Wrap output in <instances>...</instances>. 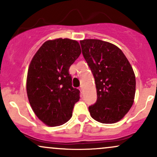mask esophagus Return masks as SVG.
Listing matches in <instances>:
<instances>
[{
	"mask_svg": "<svg viewBox=\"0 0 157 157\" xmlns=\"http://www.w3.org/2000/svg\"><path fill=\"white\" fill-rule=\"evenodd\" d=\"M80 92H81V94H83V88H82V87H80Z\"/></svg>",
	"mask_w": 157,
	"mask_h": 157,
	"instance_id": "obj_1",
	"label": "esophagus"
}]
</instances>
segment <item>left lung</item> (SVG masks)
<instances>
[{
    "instance_id": "left-lung-1",
    "label": "left lung",
    "mask_w": 157,
    "mask_h": 157,
    "mask_svg": "<svg viewBox=\"0 0 157 157\" xmlns=\"http://www.w3.org/2000/svg\"><path fill=\"white\" fill-rule=\"evenodd\" d=\"M80 45L96 84L97 102L89 107L91 117L105 124L120 121L134 103L136 77L130 63L111 43L86 39Z\"/></svg>"
}]
</instances>
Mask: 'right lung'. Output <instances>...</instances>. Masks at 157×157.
<instances>
[{
	"mask_svg": "<svg viewBox=\"0 0 157 157\" xmlns=\"http://www.w3.org/2000/svg\"><path fill=\"white\" fill-rule=\"evenodd\" d=\"M80 54L76 40H50L40 46L30 63L27 96L36 116L46 125H61L72 116L80 91L72 87L68 70Z\"/></svg>",
	"mask_w": 157,
	"mask_h": 157,
	"instance_id": "1",
	"label": "right lung"
}]
</instances>
